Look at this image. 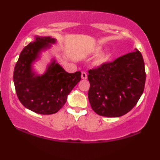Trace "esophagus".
Listing matches in <instances>:
<instances>
[{"label": "esophagus", "instance_id": "1", "mask_svg": "<svg viewBox=\"0 0 160 160\" xmlns=\"http://www.w3.org/2000/svg\"><path fill=\"white\" fill-rule=\"evenodd\" d=\"M81 78L83 80H86L87 79V74H86L85 71H82L81 72Z\"/></svg>", "mask_w": 160, "mask_h": 160}]
</instances>
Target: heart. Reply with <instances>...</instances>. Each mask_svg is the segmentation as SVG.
<instances>
[{"label": "heart", "mask_w": 160, "mask_h": 160, "mask_svg": "<svg viewBox=\"0 0 160 160\" xmlns=\"http://www.w3.org/2000/svg\"><path fill=\"white\" fill-rule=\"evenodd\" d=\"M101 50L100 48H98L95 49V52H98L99 51ZM109 58V55L105 54V53H103V54H100L99 56L97 57L96 59H95V64L96 65H102Z\"/></svg>", "instance_id": "1"}]
</instances>
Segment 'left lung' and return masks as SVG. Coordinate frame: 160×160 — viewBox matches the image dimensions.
<instances>
[{
  "label": "left lung",
  "mask_w": 160,
  "mask_h": 160,
  "mask_svg": "<svg viewBox=\"0 0 160 160\" xmlns=\"http://www.w3.org/2000/svg\"><path fill=\"white\" fill-rule=\"evenodd\" d=\"M88 72V98L92 109L100 116H123L135 107L144 92V62L136 49Z\"/></svg>",
  "instance_id": "8db88e82"
}]
</instances>
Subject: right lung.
Returning <instances> with one entry per match:
<instances>
[{
    "label": "right lung",
    "mask_w": 160,
    "mask_h": 160,
    "mask_svg": "<svg viewBox=\"0 0 160 160\" xmlns=\"http://www.w3.org/2000/svg\"><path fill=\"white\" fill-rule=\"evenodd\" d=\"M56 41L50 37L35 36V40L20 53L14 68L13 82L18 98L25 108L39 114H52L59 111L81 79L80 71L66 72L55 59L43 75L33 71L32 63L40 51L49 48Z\"/></svg>",
    "instance_id": "add662e5"
}]
</instances>
